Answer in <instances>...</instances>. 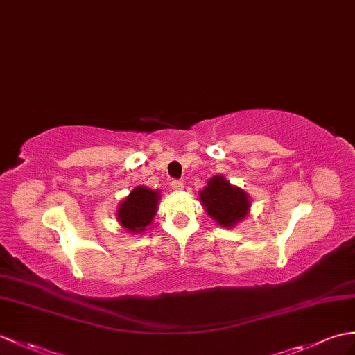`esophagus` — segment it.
<instances>
[{
    "mask_svg": "<svg viewBox=\"0 0 355 355\" xmlns=\"http://www.w3.org/2000/svg\"><path fill=\"white\" fill-rule=\"evenodd\" d=\"M171 187L174 189V191H181V189H183V181L172 180V181H171Z\"/></svg>",
    "mask_w": 355,
    "mask_h": 355,
    "instance_id": "1",
    "label": "esophagus"
}]
</instances>
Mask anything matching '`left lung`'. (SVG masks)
Wrapping results in <instances>:
<instances>
[{"instance_id":"obj_1","label":"left lung","mask_w":355,"mask_h":355,"mask_svg":"<svg viewBox=\"0 0 355 355\" xmlns=\"http://www.w3.org/2000/svg\"><path fill=\"white\" fill-rule=\"evenodd\" d=\"M200 200L207 215L225 228H233L237 222L245 219L251 207L248 193L230 184L222 175L209 180L207 186L200 192Z\"/></svg>"}]
</instances>
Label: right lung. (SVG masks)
Returning a JSON list of instances; mask_svg holds the SVG:
<instances>
[{"label":"right lung","mask_w":355,"mask_h":355,"mask_svg":"<svg viewBox=\"0 0 355 355\" xmlns=\"http://www.w3.org/2000/svg\"><path fill=\"white\" fill-rule=\"evenodd\" d=\"M159 192L137 186L118 207V222L128 233H142L157 211Z\"/></svg>","instance_id":"obj_1"}]
</instances>
